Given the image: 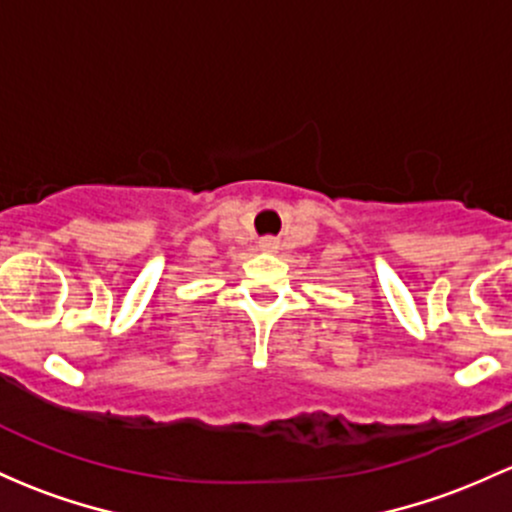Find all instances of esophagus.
<instances>
[{
  "mask_svg": "<svg viewBox=\"0 0 512 512\" xmlns=\"http://www.w3.org/2000/svg\"><path fill=\"white\" fill-rule=\"evenodd\" d=\"M260 247L265 252H277L279 250V240H274V238H265L260 242Z\"/></svg>",
  "mask_w": 512,
  "mask_h": 512,
  "instance_id": "1",
  "label": "esophagus"
}]
</instances>
